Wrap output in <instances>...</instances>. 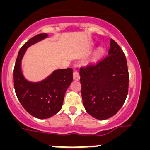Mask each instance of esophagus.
I'll use <instances>...</instances> for the list:
<instances>
[{"label":"esophagus","instance_id":"esophagus-1","mask_svg":"<svg viewBox=\"0 0 150 150\" xmlns=\"http://www.w3.org/2000/svg\"><path fill=\"white\" fill-rule=\"evenodd\" d=\"M73 77H74V80H79L80 76H79V74L77 71H74L73 73Z\"/></svg>","mask_w":150,"mask_h":150}]
</instances>
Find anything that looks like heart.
Here are the masks:
<instances>
[{
	"label": "heart",
	"mask_w": 150,
	"mask_h": 150,
	"mask_svg": "<svg viewBox=\"0 0 150 150\" xmlns=\"http://www.w3.org/2000/svg\"><path fill=\"white\" fill-rule=\"evenodd\" d=\"M104 50L103 48H99L98 50H97L96 52H95V57L97 58H100L102 55H104Z\"/></svg>",
	"instance_id": "b5f03b06"
}]
</instances>
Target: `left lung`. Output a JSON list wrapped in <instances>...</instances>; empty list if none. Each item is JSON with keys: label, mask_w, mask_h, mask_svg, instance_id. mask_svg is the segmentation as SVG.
<instances>
[{"label": "left lung", "mask_w": 150, "mask_h": 150, "mask_svg": "<svg viewBox=\"0 0 150 150\" xmlns=\"http://www.w3.org/2000/svg\"><path fill=\"white\" fill-rule=\"evenodd\" d=\"M79 75L86 112L100 120L114 116L126 99L129 80L126 58L117 43L111 39L108 55L80 67Z\"/></svg>", "instance_id": "obj_1"}]
</instances>
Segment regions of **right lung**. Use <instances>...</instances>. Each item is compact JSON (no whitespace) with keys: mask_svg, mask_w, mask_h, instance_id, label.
<instances>
[{"mask_svg":"<svg viewBox=\"0 0 150 150\" xmlns=\"http://www.w3.org/2000/svg\"><path fill=\"white\" fill-rule=\"evenodd\" d=\"M46 34L34 36L21 47L13 71L14 88L18 100L28 113L38 119L50 118L62 109L64 94L73 81V69L54 71L43 81L28 82L24 77L21 62L28 47L44 38Z\"/></svg>","mask_w":150,"mask_h":150,"instance_id":"add662e5","label":"right lung"}]
</instances>
